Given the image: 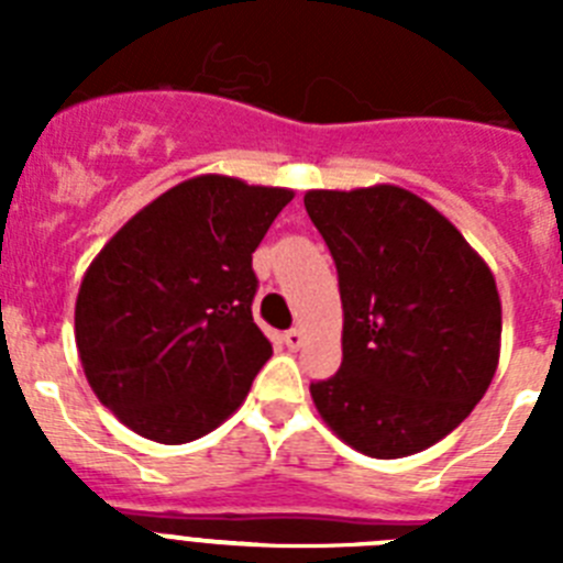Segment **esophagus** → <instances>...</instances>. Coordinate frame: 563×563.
I'll list each match as a JSON object with an SVG mask.
<instances>
[{
  "instance_id": "esophagus-1",
  "label": "esophagus",
  "mask_w": 563,
  "mask_h": 563,
  "mask_svg": "<svg viewBox=\"0 0 563 563\" xmlns=\"http://www.w3.org/2000/svg\"><path fill=\"white\" fill-rule=\"evenodd\" d=\"M285 343H287V350H298V346H305V332L298 330V327H292V330L285 332Z\"/></svg>"
}]
</instances>
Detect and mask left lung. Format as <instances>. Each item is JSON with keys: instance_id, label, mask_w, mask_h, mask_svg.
Instances as JSON below:
<instances>
[{"instance_id": "left-lung-1", "label": "left lung", "mask_w": 563, "mask_h": 563, "mask_svg": "<svg viewBox=\"0 0 563 563\" xmlns=\"http://www.w3.org/2000/svg\"><path fill=\"white\" fill-rule=\"evenodd\" d=\"M338 267L343 361L310 383L346 445L400 460L465 420L499 366L501 301L485 258L400 186L305 194Z\"/></svg>"}]
</instances>
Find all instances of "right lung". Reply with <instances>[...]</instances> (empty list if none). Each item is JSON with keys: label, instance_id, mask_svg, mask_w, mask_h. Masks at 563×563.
<instances>
[{"label": "right lung", "instance_id": "1", "mask_svg": "<svg viewBox=\"0 0 563 563\" xmlns=\"http://www.w3.org/2000/svg\"><path fill=\"white\" fill-rule=\"evenodd\" d=\"M290 188L200 174L134 213L87 267L76 343L98 400L163 445L245 402L273 346L253 324V251Z\"/></svg>", "mask_w": 563, "mask_h": 563}]
</instances>
